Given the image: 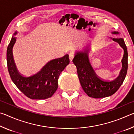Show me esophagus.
<instances>
[{
  "mask_svg": "<svg viewBox=\"0 0 134 134\" xmlns=\"http://www.w3.org/2000/svg\"><path fill=\"white\" fill-rule=\"evenodd\" d=\"M74 56H75V55H74V54L73 53H70L69 54V58H70V62H72V59L74 58Z\"/></svg>",
  "mask_w": 134,
  "mask_h": 134,
  "instance_id": "34e87169",
  "label": "esophagus"
}]
</instances>
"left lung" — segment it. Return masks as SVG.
Listing matches in <instances>:
<instances>
[{
	"label": "left lung",
	"mask_w": 134,
	"mask_h": 134,
	"mask_svg": "<svg viewBox=\"0 0 134 134\" xmlns=\"http://www.w3.org/2000/svg\"><path fill=\"white\" fill-rule=\"evenodd\" d=\"M113 34H118V32H113ZM112 40L119 43L124 50V57L122 60V69L119 76L115 80H105L96 75L88 59V51L78 52L72 60L77 67L81 87L89 97L99 99L111 96L119 89L125 79L128 70V51L125 43L122 38H113Z\"/></svg>",
	"instance_id": "1"
}]
</instances>
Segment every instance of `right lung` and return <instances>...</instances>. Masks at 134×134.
<instances>
[{
  "label": "right lung",
  "instance_id": "obj_1",
  "mask_svg": "<svg viewBox=\"0 0 134 134\" xmlns=\"http://www.w3.org/2000/svg\"><path fill=\"white\" fill-rule=\"evenodd\" d=\"M15 41L16 38L12 37L6 53L8 71L13 82L30 99H45L51 97L58 88L59 76L70 63L69 55L51 60L37 73L25 77L18 72L13 61L12 48Z\"/></svg>",
  "mask_w": 134,
  "mask_h": 134
}]
</instances>
